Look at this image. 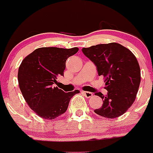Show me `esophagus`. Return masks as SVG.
<instances>
[{
    "mask_svg": "<svg viewBox=\"0 0 153 153\" xmlns=\"http://www.w3.org/2000/svg\"><path fill=\"white\" fill-rule=\"evenodd\" d=\"M83 94L84 95V96L86 97V98H91V97L93 95V94L92 93V92H86V91H84V92H83Z\"/></svg>",
    "mask_w": 153,
    "mask_h": 153,
    "instance_id": "obj_1",
    "label": "esophagus"
}]
</instances>
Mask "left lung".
Instances as JSON below:
<instances>
[{
    "label": "left lung",
    "mask_w": 153,
    "mask_h": 153,
    "mask_svg": "<svg viewBox=\"0 0 153 153\" xmlns=\"http://www.w3.org/2000/svg\"><path fill=\"white\" fill-rule=\"evenodd\" d=\"M82 52L96 66L98 75L105 78L108 91L106 96L95 92L104 103L94 112L107 118L123 115L133 104L141 82V70L135 56L117 43L83 48Z\"/></svg>",
    "instance_id": "8db88e82"
}]
</instances>
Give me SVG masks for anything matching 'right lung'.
I'll return each mask as SVG.
<instances>
[{
    "label": "right lung",
    "instance_id": "1",
    "mask_svg": "<svg viewBox=\"0 0 153 153\" xmlns=\"http://www.w3.org/2000/svg\"><path fill=\"white\" fill-rule=\"evenodd\" d=\"M78 48L41 47L27 55L18 69L20 89L29 107L41 118L52 120L67 111L70 99L79 93L65 92L55 87L57 78L64 76L66 61Z\"/></svg>",
    "mask_w": 153,
    "mask_h": 153
}]
</instances>
